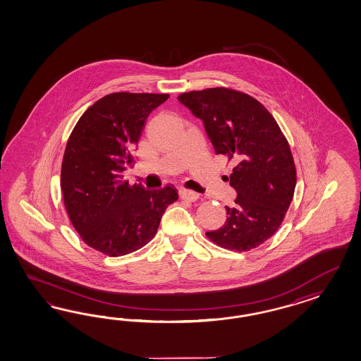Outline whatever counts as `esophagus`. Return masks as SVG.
<instances>
[{
    "label": "esophagus",
    "instance_id": "esophagus-1",
    "mask_svg": "<svg viewBox=\"0 0 361 361\" xmlns=\"http://www.w3.org/2000/svg\"><path fill=\"white\" fill-rule=\"evenodd\" d=\"M180 197L183 200H188V201H197L200 195L196 193V192H193V190H190V189L183 188V189H180Z\"/></svg>",
    "mask_w": 361,
    "mask_h": 361
}]
</instances>
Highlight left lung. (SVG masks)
<instances>
[{
    "label": "left lung",
    "instance_id": "left-lung-1",
    "mask_svg": "<svg viewBox=\"0 0 361 361\" xmlns=\"http://www.w3.org/2000/svg\"><path fill=\"white\" fill-rule=\"evenodd\" d=\"M178 100L204 121L216 154L233 163L235 205L225 207V224L207 237L228 250L258 247L283 222L295 190V164L283 132L262 103L233 88L189 91Z\"/></svg>",
    "mask_w": 361,
    "mask_h": 361
}]
</instances>
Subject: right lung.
<instances>
[{
	"label": "right lung",
	"instance_id": "right-lung-1",
	"mask_svg": "<svg viewBox=\"0 0 361 361\" xmlns=\"http://www.w3.org/2000/svg\"><path fill=\"white\" fill-rule=\"evenodd\" d=\"M168 94L112 92L95 102L71 132L61 168L67 216L90 247L109 257L136 252L152 240L165 209L177 201L166 185L145 190L123 181L145 119Z\"/></svg>",
	"mask_w": 361,
	"mask_h": 361
}]
</instances>
